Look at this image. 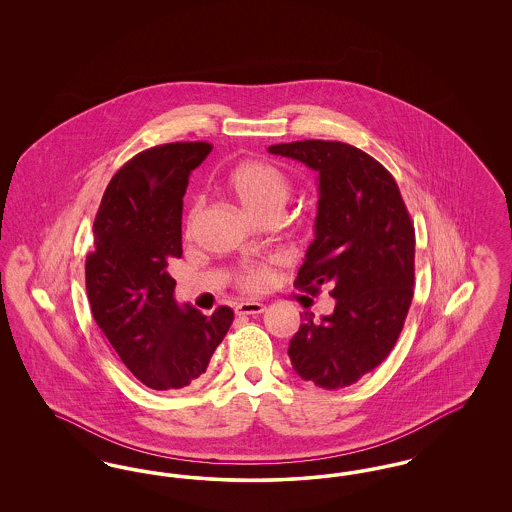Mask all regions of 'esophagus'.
<instances>
[{
	"mask_svg": "<svg viewBox=\"0 0 512 512\" xmlns=\"http://www.w3.org/2000/svg\"><path fill=\"white\" fill-rule=\"evenodd\" d=\"M265 311V305L259 301H242L236 305L238 315H259Z\"/></svg>",
	"mask_w": 512,
	"mask_h": 512,
	"instance_id": "obj_1",
	"label": "esophagus"
}]
</instances>
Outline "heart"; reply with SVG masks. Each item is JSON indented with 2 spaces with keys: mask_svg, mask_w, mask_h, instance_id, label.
Wrapping results in <instances>:
<instances>
[{
  "mask_svg": "<svg viewBox=\"0 0 512 512\" xmlns=\"http://www.w3.org/2000/svg\"><path fill=\"white\" fill-rule=\"evenodd\" d=\"M226 188L234 195L245 211L257 219L267 215H280L292 197V180L288 174L267 161H245L228 174ZM201 211V199H195L188 209L186 226H194ZM270 280L265 265H245L238 274V284L247 292L263 290Z\"/></svg>",
  "mask_w": 512,
  "mask_h": 512,
  "instance_id": "b5f03b06",
  "label": "heart"
}]
</instances>
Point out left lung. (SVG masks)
Returning <instances> with one entry per match:
<instances>
[{
	"label": "left lung",
	"mask_w": 512,
	"mask_h": 512,
	"mask_svg": "<svg viewBox=\"0 0 512 512\" xmlns=\"http://www.w3.org/2000/svg\"><path fill=\"white\" fill-rule=\"evenodd\" d=\"M318 172L315 240L293 282L334 313H305L290 341L293 370L324 390L359 382L390 355L414 293V226L390 171L359 147L305 140L268 147Z\"/></svg>",
	"instance_id": "obj_1"
}]
</instances>
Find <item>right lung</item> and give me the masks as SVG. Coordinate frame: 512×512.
I'll return each instance as SVG.
<instances>
[{
	"label": "right lung",
	"instance_id": "right-lung-1",
	"mask_svg": "<svg viewBox=\"0 0 512 512\" xmlns=\"http://www.w3.org/2000/svg\"><path fill=\"white\" fill-rule=\"evenodd\" d=\"M213 146L174 142L149 147L111 178L86 257L92 315L126 368L151 390L197 382L232 326L226 305L211 317L174 301L167 272L182 257V197L190 172Z\"/></svg>",
	"mask_w": 512,
	"mask_h": 512
}]
</instances>
